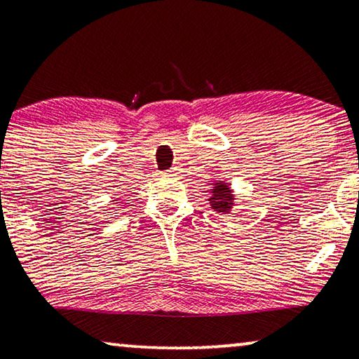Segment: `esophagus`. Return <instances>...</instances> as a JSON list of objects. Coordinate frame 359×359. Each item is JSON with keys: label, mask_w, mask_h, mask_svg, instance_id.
Wrapping results in <instances>:
<instances>
[{"label": "esophagus", "mask_w": 359, "mask_h": 359, "mask_svg": "<svg viewBox=\"0 0 359 359\" xmlns=\"http://www.w3.org/2000/svg\"><path fill=\"white\" fill-rule=\"evenodd\" d=\"M180 166H172V168H170L169 170H168V172L170 174V175H179L180 174Z\"/></svg>", "instance_id": "obj_1"}]
</instances>
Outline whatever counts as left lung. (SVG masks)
Returning <instances> with one entry per match:
<instances>
[{"label":"left lung","mask_w":359,"mask_h":359,"mask_svg":"<svg viewBox=\"0 0 359 359\" xmlns=\"http://www.w3.org/2000/svg\"><path fill=\"white\" fill-rule=\"evenodd\" d=\"M212 196L209 198V203L212 209L217 210V212L229 214L233 206V193L230 190V184H225V182L217 180L212 187Z\"/></svg>","instance_id":"1"}]
</instances>
